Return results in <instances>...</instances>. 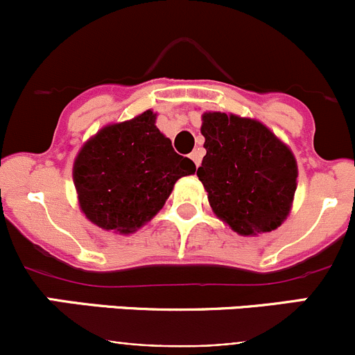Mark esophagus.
<instances>
[{"mask_svg": "<svg viewBox=\"0 0 355 355\" xmlns=\"http://www.w3.org/2000/svg\"><path fill=\"white\" fill-rule=\"evenodd\" d=\"M191 159L194 161L196 166H199V164H200V153H199V151H194V153H192V155H191Z\"/></svg>", "mask_w": 355, "mask_h": 355, "instance_id": "esophagus-1", "label": "esophagus"}]
</instances>
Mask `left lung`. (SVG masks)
I'll return each mask as SVG.
<instances>
[{
	"mask_svg": "<svg viewBox=\"0 0 355 355\" xmlns=\"http://www.w3.org/2000/svg\"><path fill=\"white\" fill-rule=\"evenodd\" d=\"M206 156L198 177L213 213L242 237L277 230L290 214L297 161L259 120L234 113H202Z\"/></svg>",
	"mask_w": 355,
	"mask_h": 355,
	"instance_id": "obj_1",
	"label": "left lung"
}]
</instances>
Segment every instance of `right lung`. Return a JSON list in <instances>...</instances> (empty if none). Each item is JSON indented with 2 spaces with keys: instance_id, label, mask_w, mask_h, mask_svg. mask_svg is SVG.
<instances>
[{
  "instance_id": "1",
  "label": "right lung",
  "mask_w": 355,
  "mask_h": 355,
  "mask_svg": "<svg viewBox=\"0 0 355 355\" xmlns=\"http://www.w3.org/2000/svg\"><path fill=\"white\" fill-rule=\"evenodd\" d=\"M196 171L156 127L153 110L110 123L92 135L73 161L78 207L106 232L130 235L164 206L175 182Z\"/></svg>"
}]
</instances>
